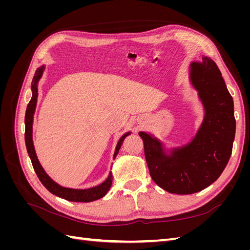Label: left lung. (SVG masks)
Wrapping results in <instances>:
<instances>
[{
    "label": "left lung",
    "mask_w": 250,
    "mask_h": 250,
    "mask_svg": "<svg viewBox=\"0 0 250 250\" xmlns=\"http://www.w3.org/2000/svg\"><path fill=\"white\" fill-rule=\"evenodd\" d=\"M188 78L204 110L191 142L167 148L151 133L139 132L153 181L179 195L197 193L219 178L229 161L236 134L233 100L217 64L202 56L201 62L188 66Z\"/></svg>",
    "instance_id": "1"
}]
</instances>
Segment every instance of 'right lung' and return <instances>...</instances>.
I'll return each instance as SVG.
<instances>
[{"instance_id": "1", "label": "right lung", "mask_w": 250, "mask_h": 250, "mask_svg": "<svg viewBox=\"0 0 250 250\" xmlns=\"http://www.w3.org/2000/svg\"><path fill=\"white\" fill-rule=\"evenodd\" d=\"M43 71H44V65H42L35 72V75H34L32 83H31L32 97H31V100H30V102L28 104L27 109H26V115H25L26 148H27L30 160H31L34 171L36 173L37 177H39L40 180L42 181V184L44 186V188H46L49 192L58 196V197H60V198H63L65 200L74 201V202H90V201H95V200L100 199L106 195V193L108 192V190L111 187V184H112L111 171L109 172L107 178L105 179L102 184L98 185L96 187H93V188H84V190H78V188H64V187H62L60 185H58L57 183H55V181L53 180L46 173V171L43 170V168L42 167V165L39 161V158H37L35 148L33 145L32 126H33V116H34L36 103H37V97H39V88H37V85H39V81L41 80V78L42 76ZM130 133H131L130 131L124 133L118 141L115 153H113V160H115L116 156L118 155L119 150H120L121 146H122L125 138L127 137V135H129Z\"/></svg>"}]
</instances>
